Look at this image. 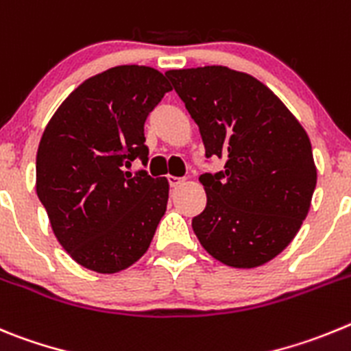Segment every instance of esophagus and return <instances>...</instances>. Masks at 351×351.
Masks as SVG:
<instances>
[{
    "label": "esophagus",
    "instance_id": "obj_1",
    "mask_svg": "<svg viewBox=\"0 0 351 351\" xmlns=\"http://www.w3.org/2000/svg\"><path fill=\"white\" fill-rule=\"evenodd\" d=\"M168 182H169V185H171L173 189H176V187H180V185H182L183 178H178V176H168Z\"/></svg>",
    "mask_w": 351,
    "mask_h": 351
}]
</instances>
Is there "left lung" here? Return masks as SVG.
<instances>
[{
    "label": "left lung",
    "instance_id": "8db88e82",
    "mask_svg": "<svg viewBox=\"0 0 351 351\" xmlns=\"http://www.w3.org/2000/svg\"><path fill=\"white\" fill-rule=\"evenodd\" d=\"M166 77L203 138L206 208L192 219L204 250L232 267H257L301 229L317 187L311 143L282 101L252 75L226 66L169 69Z\"/></svg>",
    "mask_w": 351,
    "mask_h": 351
}]
</instances>
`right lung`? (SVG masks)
<instances>
[{
  "label": "right lung",
  "mask_w": 351,
  "mask_h": 351,
  "mask_svg": "<svg viewBox=\"0 0 351 351\" xmlns=\"http://www.w3.org/2000/svg\"><path fill=\"white\" fill-rule=\"evenodd\" d=\"M169 90L157 69L115 66L78 85L43 131L36 194L58 241L87 269H125L156 234L168 180L124 168L148 160L145 121Z\"/></svg>",
  "instance_id": "right-lung-1"
}]
</instances>
